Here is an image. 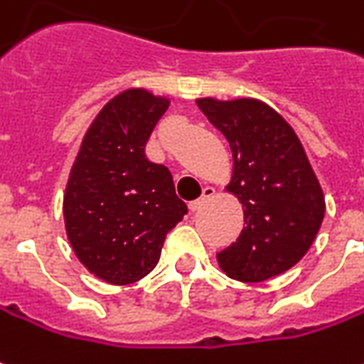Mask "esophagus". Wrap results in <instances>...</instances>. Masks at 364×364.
I'll return each mask as SVG.
<instances>
[{"mask_svg": "<svg viewBox=\"0 0 364 364\" xmlns=\"http://www.w3.org/2000/svg\"><path fill=\"white\" fill-rule=\"evenodd\" d=\"M215 193H217V191H215V187H205V189H203V195H200L199 199L189 203L191 210H193V213L200 210V208H203V205H205L208 199H213V197H215Z\"/></svg>", "mask_w": 364, "mask_h": 364, "instance_id": "1", "label": "esophagus"}]
</instances>
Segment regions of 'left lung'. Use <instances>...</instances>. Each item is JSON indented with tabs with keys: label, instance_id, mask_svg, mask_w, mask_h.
Masks as SVG:
<instances>
[{
	"label": "left lung",
	"instance_id": "1",
	"mask_svg": "<svg viewBox=\"0 0 364 364\" xmlns=\"http://www.w3.org/2000/svg\"><path fill=\"white\" fill-rule=\"evenodd\" d=\"M228 139L235 175L226 189L244 207L236 242L217 254L220 268L238 282H264L304 258L325 215L323 191L288 122L258 100H197Z\"/></svg>",
	"mask_w": 364,
	"mask_h": 364
}]
</instances>
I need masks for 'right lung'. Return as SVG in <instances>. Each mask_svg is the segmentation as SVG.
Instances as JSON below:
<instances>
[{
  "label": "right lung",
  "instance_id": "add662e5",
  "mask_svg": "<svg viewBox=\"0 0 364 364\" xmlns=\"http://www.w3.org/2000/svg\"><path fill=\"white\" fill-rule=\"evenodd\" d=\"M169 100L146 90L112 98L86 132L65 195V225L78 260L124 286L156 268L165 236L187 215L171 171L146 157Z\"/></svg>",
  "mask_w": 364,
  "mask_h": 364
}]
</instances>
